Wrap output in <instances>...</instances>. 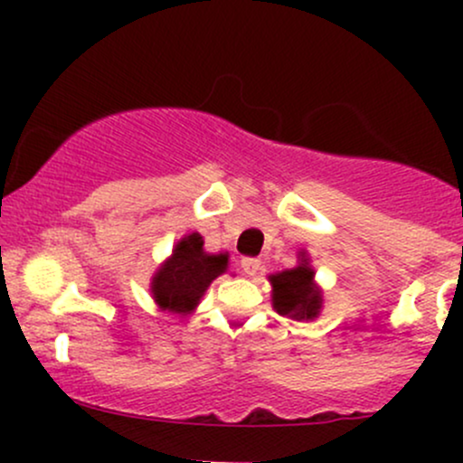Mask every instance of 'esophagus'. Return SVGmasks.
Listing matches in <instances>:
<instances>
[{
	"label": "esophagus",
	"instance_id": "obj_1",
	"mask_svg": "<svg viewBox=\"0 0 463 463\" xmlns=\"http://www.w3.org/2000/svg\"><path fill=\"white\" fill-rule=\"evenodd\" d=\"M241 269L246 276H254L259 269H261V261H259V259H252V257L241 259Z\"/></svg>",
	"mask_w": 463,
	"mask_h": 463
}]
</instances>
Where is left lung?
Segmentation results:
<instances>
[{
  "label": "left lung",
  "instance_id": "obj_1",
  "mask_svg": "<svg viewBox=\"0 0 463 463\" xmlns=\"http://www.w3.org/2000/svg\"><path fill=\"white\" fill-rule=\"evenodd\" d=\"M316 272L302 259L298 268L269 276L272 283V305L276 313L294 320H316L322 309V291L313 283Z\"/></svg>",
  "mask_w": 463,
  "mask_h": 463
}]
</instances>
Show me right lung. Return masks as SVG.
Segmentation results:
<instances>
[{"mask_svg": "<svg viewBox=\"0 0 463 463\" xmlns=\"http://www.w3.org/2000/svg\"><path fill=\"white\" fill-rule=\"evenodd\" d=\"M228 268V254L204 252V239L198 232L183 237L174 246L172 257L156 269L152 296L158 309L187 316L200 305L209 287Z\"/></svg>", "mask_w": 463, "mask_h": 463, "instance_id": "obj_1", "label": "right lung"}]
</instances>
